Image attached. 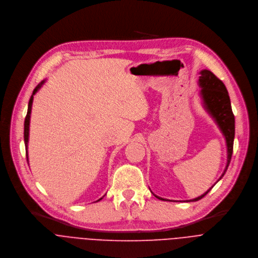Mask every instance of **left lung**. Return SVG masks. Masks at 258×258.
I'll list each match as a JSON object with an SVG mask.
<instances>
[{"label":"left lung","instance_id":"8db88e82","mask_svg":"<svg viewBox=\"0 0 258 258\" xmlns=\"http://www.w3.org/2000/svg\"><path fill=\"white\" fill-rule=\"evenodd\" d=\"M199 86L201 87L200 94L203 100L204 108L212 115V117L216 120L219 125L221 131L223 132L228 150V161L226 169L219 180L227 172V169L230 165L232 153H233V144L235 137V117L231 107V100L228 93V90L221 79H219L213 72L210 70H202L199 76ZM218 180V181H219ZM215 186V185H214ZM213 186V187H214ZM212 187V188H213ZM212 188H210L204 194L200 195L197 198L188 200V201H197L207 195ZM161 200H167L165 198L154 195Z\"/></svg>","mask_w":258,"mask_h":258}]
</instances>
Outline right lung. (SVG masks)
<instances>
[{"instance_id":"obj_1","label":"right lung","mask_w":258,"mask_h":258,"mask_svg":"<svg viewBox=\"0 0 258 258\" xmlns=\"http://www.w3.org/2000/svg\"><path fill=\"white\" fill-rule=\"evenodd\" d=\"M44 83V80L41 81L33 90L31 96H30V99H29V102H28V109H27V114H26V117H25V121H24V143H25V150H26V159L28 161V154H27V144H28V137H29V122H30V113H31V107H32V100H33V95L37 92V90L42 86V84ZM101 198H99L97 201H99Z\"/></svg>"}]
</instances>
